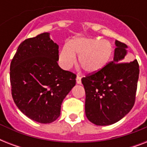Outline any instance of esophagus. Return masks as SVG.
Wrapping results in <instances>:
<instances>
[{
	"instance_id": "1",
	"label": "esophagus",
	"mask_w": 147,
	"mask_h": 147,
	"mask_svg": "<svg viewBox=\"0 0 147 147\" xmlns=\"http://www.w3.org/2000/svg\"><path fill=\"white\" fill-rule=\"evenodd\" d=\"M76 82H77V84H78V85H80L81 84V77L80 76H77L76 77Z\"/></svg>"
}]
</instances>
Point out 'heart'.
<instances>
[{
    "label": "heart",
    "mask_w": 147,
    "mask_h": 147,
    "mask_svg": "<svg viewBox=\"0 0 147 147\" xmlns=\"http://www.w3.org/2000/svg\"><path fill=\"white\" fill-rule=\"evenodd\" d=\"M88 74H95L105 69L114 55L111 42L100 38L80 36L65 42L60 49L59 60L64 69H69L76 62Z\"/></svg>",
    "instance_id": "heart-1"
}]
</instances>
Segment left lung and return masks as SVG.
<instances>
[{"instance_id":"obj_1","label":"left lung","mask_w":147,"mask_h":147,"mask_svg":"<svg viewBox=\"0 0 147 147\" xmlns=\"http://www.w3.org/2000/svg\"><path fill=\"white\" fill-rule=\"evenodd\" d=\"M113 61L98 73L82 78L85 91V114L92 123L107 126L116 123L132 109L135 102L139 65L125 62L127 46L115 40Z\"/></svg>"}]
</instances>
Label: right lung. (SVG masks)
Masks as SVG:
<instances>
[{"mask_svg":"<svg viewBox=\"0 0 147 147\" xmlns=\"http://www.w3.org/2000/svg\"><path fill=\"white\" fill-rule=\"evenodd\" d=\"M59 46L43 33L20 44L10 63L12 97L20 111L40 123L59 117L76 76L58 65Z\"/></svg>","mask_w":147,"mask_h":147,"instance_id":"1","label":"right lung"}]
</instances>
